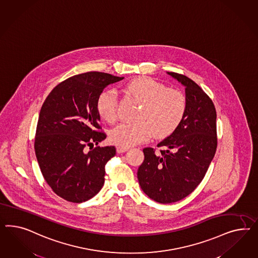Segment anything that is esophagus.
<instances>
[{"instance_id": "34e87169", "label": "esophagus", "mask_w": 258, "mask_h": 258, "mask_svg": "<svg viewBox=\"0 0 258 258\" xmlns=\"http://www.w3.org/2000/svg\"><path fill=\"white\" fill-rule=\"evenodd\" d=\"M127 148H120V147H118L117 149H116V151H117V153H124L125 152L126 150H127Z\"/></svg>"}]
</instances>
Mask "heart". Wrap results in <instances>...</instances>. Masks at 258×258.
Instances as JSON below:
<instances>
[{"label":"heart","mask_w":258,"mask_h":258,"mask_svg":"<svg viewBox=\"0 0 258 258\" xmlns=\"http://www.w3.org/2000/svg\"><path fill=\"white\" fill-rule=\"evenodd\" d=\"M142 107L135 123H122L109 133L110 142L120 148H130L149 140L153 135L164 138L180 124L186 110V100L180 91L165 88L155 79L135 78L125 86ZM97 111L102 119L113 123L117 119V94L114 90L102 92L97 99Z\"/></svg>","instance_id":"b5f03b06"}]
</instances>
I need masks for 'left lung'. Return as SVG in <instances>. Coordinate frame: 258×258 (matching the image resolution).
<instances>
[{
    "mask_svg": "<svg viewBox=\"0 0 258 258\" xmlns=\"http://www.w3.org/2000/svg\"><path fill=\"white\" fill-rule=\"evenodd\" d=\"M184 87L186 110L179 126L153 149H143L137 172L142 190L157 203H176L191 194L203 180L217 149V112L208 95L192 79L166 72Z\"/></svg>",
    "mask_w": 258,
    "mask_h": 258,
    "instance_id": "obj_1",
    "label": "left lung"
}]
</instances>
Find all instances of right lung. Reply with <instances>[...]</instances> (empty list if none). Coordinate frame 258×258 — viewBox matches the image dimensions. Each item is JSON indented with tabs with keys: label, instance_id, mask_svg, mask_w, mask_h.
I'll list each match as a JSON object with an SVG mask.
<instances>
[{
	"label": "right lung",
	"instance_id": "obj_1",
	"mask_svg": "<svg viewBox=\"0 0 258 258\" xmlns=\"http://www.w3.org/2000/svg\"><path fill=\"white\" fill-rule=\"evenodd\" d=\"M123 78L100 72L74 76L55 86L40 109L36 157L49 186L68 202L84 203L103 187L105 165L116 149H92L106 138L98 132L97 99L106 87Z\"/></svg>",
	"mask_w": 258,
	"mask_h": 258
}]
</instances>
